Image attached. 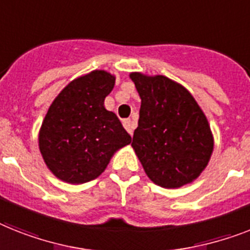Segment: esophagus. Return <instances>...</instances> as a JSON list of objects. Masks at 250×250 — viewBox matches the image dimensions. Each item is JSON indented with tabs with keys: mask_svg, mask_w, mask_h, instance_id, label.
I'll return each mask as SVG.
<instances>
[{
	"mask_svg": "<svg viewBox=\"0 0 250 250\" xmlns=\"http://www.w3.org/2000/svg\"><path fill=\"white\" fill-rule=\"evenodd\" d=\"M124 127L127 130V133H129L130 135H133L135 123H134L133 120H130V119H126V120H124Z\"/></svg>",
	"mask_w": 250,
	"mask_h": 250,
	"instance_id": "1",
	"label": "esophagus"
}]
</instances>
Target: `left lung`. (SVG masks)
<instances>
[{"label": "left lung", "mask_w": 250, "mask_h": 250, "mask_svg": "<svg viewBox=\"0 0 250 250\" xmlns=\"http://www.w3.org/2000/svg\"><path fill=\"white\" fill-rule=\"evenodd\" d=\"M140 100L131 147L150 180L167 189L190 184L213 152L207 117L190 92L164 75L130 73Z\"/></svg>", "instance_id": "1"}]
</instances>
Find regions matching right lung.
Listing matches in <instances>:
<instances>
[{"mask_svg": "<svg viewBox=\"0 0 250 250\" xmlns=\"http://www.w3.org/2000/svg\"><path fill=\"white\" fill-rule=\"evenodd\" d=\"M115 80L104 70H93L70 82L51 103L38 143L44 164L60 180H94L113 154L131 142L116 115L104 107Z\"/></svg>", "mask_w": 250, "mask_h": 250, "instance_id": "1", "label": "right lung"}]
</instances>
